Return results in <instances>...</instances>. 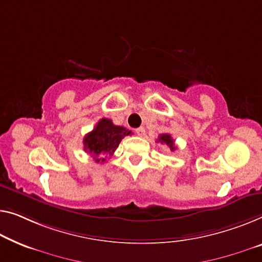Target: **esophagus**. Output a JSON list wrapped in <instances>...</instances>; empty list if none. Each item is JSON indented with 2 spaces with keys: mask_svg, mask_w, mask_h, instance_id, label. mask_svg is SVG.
<instances>
[{
  "mask_svg": "<svg viewBox=\"0 0 262 262\" xmlns=\"http://www.w3.org/2000/svg\"><path fill=\"white\" fill-rule=\"evenodd\" d=\"M135 132H136V134H138L139 136H143L144 134H146V129H144V128H143V127L136 128V129H135Z\"/></svg>",
  "mask_w": 262,
  "mask_h": 262,
  "instance_id": "1",
  "label": "esophagus"
}]
</instances>
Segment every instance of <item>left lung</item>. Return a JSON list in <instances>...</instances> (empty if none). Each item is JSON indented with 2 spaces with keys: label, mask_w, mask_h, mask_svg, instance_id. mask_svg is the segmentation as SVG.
Wrapping results in <instances>:
<instances>
[{
  "label": "left lung",
  "mask_w": 262,
  "mask_h": 262,
  "mask_svg": "<svg viewBox=\"0 0 262 262\" xmlns=\"http://www.w3.org/2000/svg\"><path fill=\"white\" fill-rule=\"evenodd\" d=\"M158 142H161L162 144L163 143L167 144V146L169 147V149L171 151H174L175 149H177V147H175V144H174V140H173V138H171L169 134H161V135H159Z\"/></svg>",
  "instance_id": "8db88e82"
}]
</instances>
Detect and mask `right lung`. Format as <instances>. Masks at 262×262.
<instances>
[{
  "mask_svg": "<svg viewBox=\"0 0 262 262\" xmlns=\"http://www.w3.org/2000/svg\"><path fill=\"white\" fill-rule=\"evenodd\" d=\"M129 134H132L130 130L115 126L112 120L101 119L95 128L84 136V150L93 155L95 162L102 163L106 161V158H99V155L112 156L119 147L121 140Z\"/></svg>",
  "mask_w": 262,
  "mask_h": 262,
  "instance_id": "1",
  "label": "right lung"
}]
</instances>
